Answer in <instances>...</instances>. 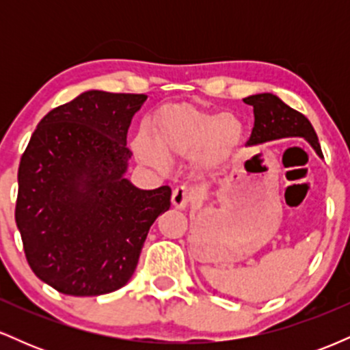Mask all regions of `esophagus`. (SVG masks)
I'll use <instances>...</instances> for the list:
<instances>
[{
  "instance_id": "esophagus-1",
  "label": "esophagus",
  "mask_w": 350,
  "mask_h": 350,
  "mask_svg": "<svg viewBox=\"0 0 350 350\" xmlns=\"http://www.w3.org/2000/svg\"><path fill=\"white\" fill-rule=\"evenodd\" d=\"M192 200V191L187 186H178L172 191L171 202L176 208H186Z\"/></svg>"
}]
</instances>
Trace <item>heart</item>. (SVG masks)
I'll use <instances>...</instances> for the list:
<instances>
[{
	"label": "heart",
	"instance_id": "heart-1",
	"mask_svg": "<svg viewBox=\"0 0 350 350\" xmlns=\"http://www.w3.org/2000/svg\"><path fill=\"white\" fill-rule=\"evenodd\" d=\"M245 128L239 116L212 113L189 105L164 107L154 118V136L139 130L131 150L143 164L166 167L167 156L196 159L202 167H215L235 154Z\"/></svg>",
	"mask_w": 350,
	"mask_h": 350
}]
</instances>
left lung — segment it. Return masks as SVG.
<instances>
[{
	"label": "left lung",
	"instance_id": "8db88e82",
	"mask_svg": "<svg viewBox=\"0 0 350 350\" xmlns=\"http://www.w3.org/2000/svg\"><path fill=\"white\" fill-rule=\"evenodd\" d=\"M247 105L253 107L255 124L247 144H262L280 138L301 136L314 148L317 156L323 158L317 135L309 120L299 111L293 110L283 100L273 94H256L243 98Z\"/></svg>",
	"mask_w": 350,
	"mask_h": 350
}]
</instances>
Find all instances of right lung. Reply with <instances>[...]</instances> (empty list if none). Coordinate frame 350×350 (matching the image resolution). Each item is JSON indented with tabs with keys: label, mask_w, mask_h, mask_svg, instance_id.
<instances>
[{
	"label": "right lung",
	"mask_w": 350,
	"mask_h": 350,
	"mask_svg": "<svg viewBox=\"0 0 350 350\" xmlns=\"http://www.w3.org/2000/svg\"><path fill=\"white\" fill-rule=\"evenodd\" d=\"M148 97L88 90L39 122L18 171L14 219L31 270L59 293L124 286L171 187H135L126 133Z\"/></svg>",
	"instance_id": "add662e5"
}]
</instances>
